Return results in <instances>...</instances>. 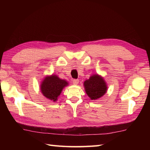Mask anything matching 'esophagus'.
Listing matches in <instances>:
<instances>
[{
	"label": "esophagus",
	"mask_w": 150,
	"mask_h": 150,
	"mask_svg": "<svg viewBox=\"0 0 150 150\" xmlns=\"http://www.w3.org/2000/svg\"><path fill=\"white\" fill-rule=\"evenodd\" d=\"M79 81L78 80V79H73V83L75 85H77L79 84Z\"/></svg>",
	"instance_id": "34e87169"
}]
</instances>
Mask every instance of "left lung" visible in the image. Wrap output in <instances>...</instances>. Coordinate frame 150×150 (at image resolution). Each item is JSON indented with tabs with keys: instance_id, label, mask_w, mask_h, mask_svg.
I'll use <instances>...</instances> for the list:
<instances>
[{
	"instance_id": "8db88e82",
	"label": "left lung",
	"mask_w": 150,
	"mask_h": 150,
	"mask_svg": "<svg viewBox=\"0 0 150 150\" xmlns=\"http://www.w3.org/2000/svg\"><path fill=\"white\" fill-rule=\"evenodd\" d=\"M86 93L91 100H97L103 97L107 91V85L103 77L93 75L84 82Z\"/></svg>"
}]
</instances>
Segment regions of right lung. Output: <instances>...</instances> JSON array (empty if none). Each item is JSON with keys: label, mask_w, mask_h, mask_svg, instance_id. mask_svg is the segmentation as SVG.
Wrapping results in <instances>:
<instances>
[{"label": "right lung", "mask_w": 150, "mask_h": 150, "mask_svg": "<svg viewBox=\"0 0 150 150\" xmlns=\"http://www.w3.org/2000/svg\"><path fill=\"white\" fill-rule=\"evenodd\" d=\"M68 85V82L60 79L56 75H48L41 82L40 91L47 99L55 102L64 88Z\"/></svg>", "instance_id": "add662e5"}]
</instances>
